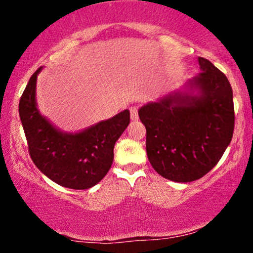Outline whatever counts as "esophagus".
I'll use <instances>...</instances> for the list:
<instances>
[{
	"label": "esophagus",
	"mask_w": 253,
	"mask_h": 253,
	"mask_svg": "<svg viewBox=\"0 0 253 253\" xmlns=\"http://www.w3.org/2000/svg\"><path fill=\"white\" fill-rule=\"evenodd\" d=\"M129 113H130V119H132L133 121L138 120L139 117H138V108H136V107H130Z\"/></svg>",
	"instance_id": "34e87169"
}]
</instances>
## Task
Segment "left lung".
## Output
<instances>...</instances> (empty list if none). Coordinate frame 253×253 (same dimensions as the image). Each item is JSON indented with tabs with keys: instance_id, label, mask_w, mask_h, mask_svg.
Here are the masks:
<instances>
[{
	"instance_id": "obj_1",
	"label": "left lung",
	"mask_w": 253,
	"mask_h": 253,
	"mask_svg": "<svg viewBox=\"0 0 253 253\" xmlns=\"http://www.w3.org/2000/svg\"><path fill=\"white\" fill-rule=\"evenodd\" d=\"M200 72L187 86L139 109L152 168L173 182H193L217 164L234 130L233 91L225 74L199 57Z\"/></svg>"
}]
</instances>
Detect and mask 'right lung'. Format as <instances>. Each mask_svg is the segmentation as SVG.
<instances>
[{
  "instance_id": "obj_1",
  "label": "right lung",
  "mask_w": 253,
  "mask_h": 253,
  "mask_svg": "<svg viewBox=\"0 0 253 253\" xmlns=\"http://www.w3.org/2000/svg\"><path fill=\"white\" fill-rule=\"evenodd\" d=\"M40 70L42 68L32 75L19 102L32 161L57 184L70 189H89L112 167L114 145L128 126L129 110L80 133L60 132L37 108L36 85Z\"/></svg>"
}]
</instances>
